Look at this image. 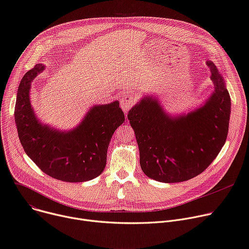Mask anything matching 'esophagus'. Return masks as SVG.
Listing matches in <instances>:
<instances>
[{"label": "esophagus", "instance_id": "1", "mask_svg": "<svg viewBox=\"0 0 249 249\" xmlns=\"http://www.w3.org/2000/svg\"><path fill=\"white\" fill-rule=\"evenodd\" d=\"M135 99L133 96L131 95H124L121 100H120V106L122 108V110L127 113L129 111V109L132 107V105L134 104Z\"/></svg>", "mask_w": 249, "mask_h": 249}]
</instances>
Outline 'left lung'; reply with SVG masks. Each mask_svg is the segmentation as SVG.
Listing matches in <instances>:
<instances>
[{"mask_svg": "<svg viewBox=\"0 0 249 249\" xmlns=\"http://www.w3.org/2000/svg\"><path fill=\"white\" fill-rule=\"evenodd\" d=\"M213 91L188 114L171 116L159 100L145 96L128 113L144 174L162 183H179L205 171L228 137L231 97L214 63L207 61Z\"/></svg>", "mask_w": 249, "mask_h": 249, "instance_id": "obj_1", "label": "left lung"}]
</instances>
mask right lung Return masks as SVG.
Here are the masks:
<instances>
[{
	"label": "right lung",
	"mask_w": 249,
	"mask_h": 249,
	"mask_svg": "<svg viewBox=\"0 0 249 249\" xmlns=\"http://www.w3.org/2000/svg\"><path fill=\"white\" fill-rule=\"evenodd\" d=\"M44 70L36 64L18 88L15 122L20 144L33 162L47 175L69 183H82L105 169L107 149L113 133L125 116L118 100L90 108L82 121L70 131L42 124L30 99L32 82Z\"/></svg>",
	"instance_id": "1"
}]
</instances>
